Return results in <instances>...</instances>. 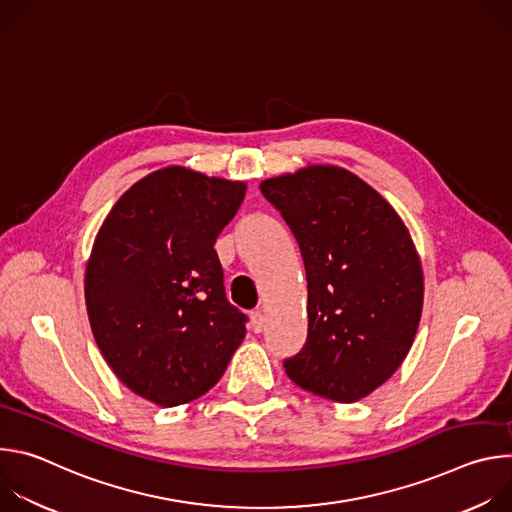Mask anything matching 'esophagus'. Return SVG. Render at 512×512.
<instances>
[{
    "label": "esophagus",
    "mask_w": 512,
    "mask_h": 512,
    "mask_svg": "<svg viewBox=\"0 0 512 512\" xmlns=\"http://www.w3.org/2000/svg\"><path fill=\"white\" fill-rule=\"evenodd\" d=\"M251 328H253V332H261L263 328H265V316H263V312H251Z\"/></svg>",
    "instance_id": "esophagus-1"
}]
</instances>
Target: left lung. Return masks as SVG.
Returning <instances> with one entry per match:
<instances>
[{
  "mask_svg": "<svg viewBox=\"0 0 512 512\" xmlns=\"http://www.w3.org/2000/svg\"><path fill=\"white\" fill-rule=\"evenodd\" d=\"M294 233L308 277V338L283 360L308 393L354 403L405 360L423 308V271L407 227L367 182L308 166L261 182Z\"/></svg>",
  "mask_w": 512,
  "mask_h": 512,
  "instance_id": "obj_1",
  "label": "left lung"
}]
</instances>
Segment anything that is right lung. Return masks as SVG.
Instances as JSON below:
<instances>
[{
	"instance_id": "1",
	"label": "right lung",
	"mask_w": 512,
	"mask_h": 512,
	"mask_svg": "<svg viewBox=\"0 0 512 512\" xmlns=\"http://www.w3.org/2000/svg\"><path fill=\"white\" fill-rule=\"evenodd\" d=\"M245 192V182L162 168L115 202L95 237L85 273L95 342L117 379L156 405L210 391L245 338L214 251Z\"/></svg>"
}]
</instances>
